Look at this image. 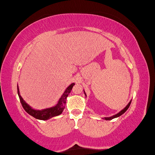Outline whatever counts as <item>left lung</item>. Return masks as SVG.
Here are the masks:
<instances>
[{"instance_id":"left-lung-1","label":"left lung","mask_w":155,"mask_h":155,"mask_svg":"<svg viewBox=\"0 0 155 155\" xmlns=\"http://www.w3.org/2000/svg\"><path fill=\"white\" fill-rule=\"evenodd\" d=\"M84 94H85V92L84 91ZM85 95H86V94H85ZM87 96V95H86ZM130 104H131V101H130L129 102V104L127 105V106H125V107H124L123 109L122 110V111H120V112H119V113H117V114H115V115H113V116H111V117H104V120H112V119H114V118H117V117H119L120 116H121V115L122 114H123L124 113V112H125L126 111H127V109H128V108L130 107Z\"/></svg>"}]
</instances>
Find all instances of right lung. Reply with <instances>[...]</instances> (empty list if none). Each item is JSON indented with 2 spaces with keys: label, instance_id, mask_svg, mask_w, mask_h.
I'll return each instance as SVG.
<instances>
[{
  "label": "right lung",
  "instance_id": "obj_1",
  "mask_svg": "<svg viewBox=\"0 0 155 155\" xmlns=\"http://www.w3.org/2000/svg\"><path fill=\"white\" fill-rule=\"evenodd\" d=\"M75 84L72 83L71 84L69 85L68 87L66 88V90H65L64 93L62 95L61 97L58 101V104L55 105L54 106H52L51 108H45V109L42 110H35L33 109L31 106H30L27 103L23 100V98L21 97L20 94H19V87L17 86V92H18V95L19 97V100H20L21 104H22V107L24 108V109L25 110L27 113L29 114L30 115H31L32 117H35V119H38V120H47L51 119V117H54L58 115L61 114L62 112L63 111L64 108H65V105L66 103V98L68 95H69L73 87L74 86Z\"/></svg>",
  "mask_w": 155,
  "mask_h": 155
}]
</instances>
